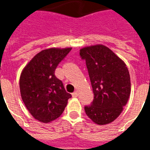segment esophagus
<instances>
[{
	"label": "esophagus",
	"instance_id": "obj_1",
	"mask_svg": "<svg viewBox=\"0 0 150 150\" xmlns=\"http://www.w3.org/2000/svg\"><path fill=\"white\" fill-rule=\"evenodd\" d=\"M72 96H73V97H77V96H78V93H77V92H75V93H72Z\"/></svg>",
	"mask_w": 150,
	"mask_h": 150
}]
</instances>
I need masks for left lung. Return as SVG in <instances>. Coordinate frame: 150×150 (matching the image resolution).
I'll return each instance as SVG.
<instances>
[{"label":"left lung","mask_w":150,"mask_h":150,"mask_svg":"<svg viewBox=\"0 0 150 150\" xmlns=\"http://www.w3.org/2000/svg\"><path fill=\"white\" fill-rule=\"evenodd\" d=\"M80 56L86 60L94 94L92 104L85 107L86 114L99 125L111 123L121 114L130 96L128 68L124 61L102 44L82 48Z\"/></svg>","instance_id":"8db88e82"}]
</instances>
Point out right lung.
I'll list each match as a JSON object with an SVG mask.
<instances>
[{"label":"right lung","instance_id":"right-lung-1","mask_svg":"<svg viewBox=\"0 0 150 150\" xmlns=\"http://www.w3.org/2000/svg\"><path fill=\"white\" fill-rule=\"evenodd\" d=\"M71 50L52 47L36 54L25 66L19 79L21 96L34 118L49 123L61 116L71 97L54 71Z\"/></svg>","mask_w":150,"mask_h":150}]
</instances>
